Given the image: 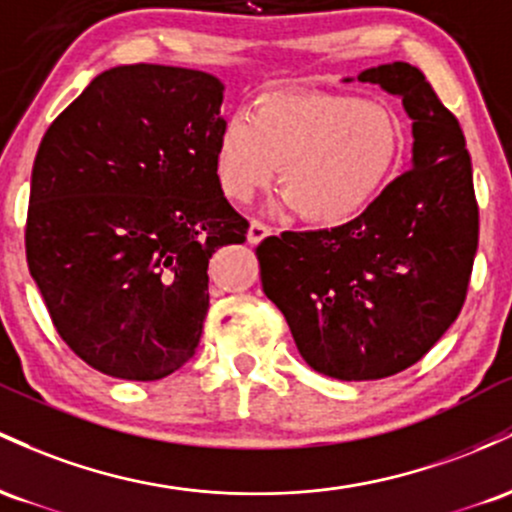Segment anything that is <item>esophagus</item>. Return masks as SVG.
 Listing matches in <instances>:
<instances>
[{
	"label": "esophagus",
	"mask_w": 512,
	"mask_h": 512,
	"mask_svg": "<svg viewBox=\"0 0 512 512\" xmlns=\"http://www.w3.org/2000/svg\"><path fill=\"white\" fill-rule=\"evenodd\" d=\"M268 234H271V227L263 225L261 220H251V225H249V234H246V237H249L251 244H258V241L266 239Z\"/></svg>",
	"instance_id": "obj_1"
}]
</instances>
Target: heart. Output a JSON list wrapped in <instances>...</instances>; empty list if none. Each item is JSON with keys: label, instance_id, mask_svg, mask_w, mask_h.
<instances>
[{"label": "heart", "instance_id": "1", "mask_svg": "<svg viewBox=\"0 0 512 512\" xmlns=\"http://www.w3.org/2000/svg\"><path fill=\"white\" fill-rule=\"evenodd\" d=\"M404 152V130L387 106L353 94L280 91L227 118L217 135L215 176L234 203L266 191L280 169L290 208L309 225L338 227L372 205Z\"/></svg>", "mask_w": 512, "mask_h": 512}]
</instances>
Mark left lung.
Instances as JSON below:
<instances>
[{
  "instance_id": "left-lung-1",
  "label": "left lung",
  "mask_w": 512,
  "mask_h": 512,
  "mask_svg": "<svg viewBox=\"0 0 512 512\" xmlns=\"http://www.w3.org/2000/svg\"><path fill=\"white\" fill-rule=\"evenodd\" d=\"M358 79L401 96L413 120L411 169L346 225L256 246L263 292L300 355L343 382L392 377L440 341L467 300L479 244L472 159L455 113L409 62Z\"/></svg>"
}]
</instances>
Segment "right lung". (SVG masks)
<instances>
[{
	"instance_id": "obj_1",
	"label": "right lung",
	"mask_w": 512,
	"mask_h": 512,
	"mask_svg": "<svg viewBox=\"0 0 512 512\" xmlns=\"http://www.w3.org/2000/svg\"><path fill=\"white\" fill-rule=\"evenodd\" d=\"M220 79L118 65L53 120L31 174L26 261L74 355L152 382L193 358L208 263L249 222L215 176Z\"/></svg>"
}]
</instances>
